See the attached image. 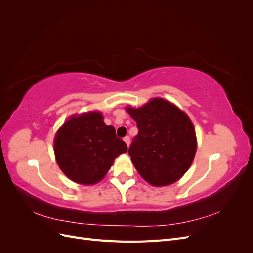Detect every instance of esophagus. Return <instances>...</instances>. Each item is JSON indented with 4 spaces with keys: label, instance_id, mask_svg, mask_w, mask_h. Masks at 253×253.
Returning <instances> with one entry per match:
<instances>
[{
    "label": "esophagus",
    "instance_id": "34e87169",
    "mask_svg": "<svg viewBox=\"0 0 253 253\" xmlns=\"http://www.w3.org/2000/svg\"><path fill=\"white\" fill-rule=\"evenodd\" d=\"M124 140H125V142L126 143V145L128 147V145H129V137H128V136H126L125 138H124Z\"/></svg>",
    "mask_w": 253,
    "mask_h": 253
}]
</instances>
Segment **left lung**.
I'll list each match as a JSON object with an SVG mask.
<instances>
[{
  "label": "left lung",
  "instance_id": "obj_1",
  "mask_svg": "<svg viewBox=\"0 0 253 253\" xmlns=\"http://www.w3.org/2000/svg\"><path fill=\"white\" fill-rule=\"evenodd\" d=\"M126 111L138 127L128 154L141 177L155 187L181 178L192 164L197 147L188 115L162 98Z\"/></svg>",
  "mask_w": 253,
  "mask_h": 253
}]
</instances>
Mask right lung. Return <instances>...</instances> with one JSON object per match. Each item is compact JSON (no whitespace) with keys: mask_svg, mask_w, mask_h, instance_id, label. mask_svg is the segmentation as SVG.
Returning a JSON list of instances; mask_svg holds the SVG:
<instances>
[{"mask_svg":"<svg viewBox=\"0 0 253 253\" xmlns=\"http://www.w3.org/2000/svg\"><path fill=\"white\" fill-rule=\"evenodd\" d=\"M53 151L68 178L81 185H94L127 147L116 136L115 127L104 124L100 112H88L74 115L64 122L56 134Z\"/></svg>","mask_w":253,"mask_h":253,"instance_id":"right-lung-1","label":"right lung"}]
</instances>
